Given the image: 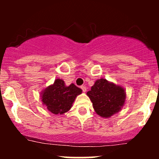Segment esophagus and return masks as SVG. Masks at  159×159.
Segmentation results:
<instances>
[{
    "label": "esophagus",
    "instance_id": "1",
    "mask_svg": "<svg viewBox=\"0 0 159 159\" xmlns=\"http://www.w3.org/2000/svg\"><path fill=\"white\" fill-rule=\"evenodd\" d=\"M81 90H82V91H83L84 93H85L86 91H87V87H86L85 86H81Z\"/></svg>",
    "mask_w": 159,
    "mask_h": 159
}]
</instances>
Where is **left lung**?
Segmentation results:
<instances>
[{"label": "left lung", "mask_w": 159, "mask_h": 159, "mask_svg": "<svg viewBox=\"0 0 159 159\" xmlns=\"http://www.w3.org/2000/svg\"><path fill=\"white\" fill-rule=\"evenodd\" d=\"M95 112L103 118H109L124 106L126 98L125 89L105 78L96 80L87 93Z\"/></svg>", "instance_id": "1"}]
</instances>
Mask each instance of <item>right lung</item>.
I'll use <instances>...</instances> for the list:
<instances>
[{
    "label": "right lung",
    "instance_id": "add662e5",
    "mask_svg": "<svg viewBox=\"0 0 159 159\" xmlns=\"http://www.w3.org/2000/svg\"><path fill=\"white\" fill-rule=\"evenodd\" d=\"M82 90L74 84L69 86L61 78H57L40 94V98L47 109L54 114H63L72 107L75 99L81 94Z\"/></svg>",
    "mask_w": 159,
    "mask_h": 159
}]
</instances>
